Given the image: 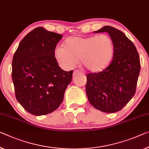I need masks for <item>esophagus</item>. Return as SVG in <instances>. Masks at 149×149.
I'll use <instances>...</instances> for the list:
<instances>
[{
	"label": "esophagus",
	"instance_id": "obj_1",
	"mask_svg": "<svg viewBox=\"0 0 149 149\" xmlns=\"http://www.w3.org/2000/svg\"><path fill=\"white\" fill-rule=\"evenodd\" d=\"M79 72H78V71H77V70H75V71H74V74H74V75H77V74H79Z\"/></svg>",
	"mask_w": 149,
	"mask_h": 149
}]
</instances>
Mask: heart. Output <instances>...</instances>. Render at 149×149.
Returning <instances> with one entry per match:
<instances>
[{
  "mask_svg": "<svg viewBox=\"0 0 149 149\" xmlns=\"http://www.w3.org/2000/svg\"><path fill=\"white\" fill-rule=\"evenodd\" d=\"M114 44L107 35L91 37H73L65 40L63 45H57L53 55L59 67L70 70L80 64L91 72L103 70L112 61Z\"/></svg>",
  "mask_w": 149,
  "mask_h": 149,
  "instance_id": "b5f03b06",
  "label": "heart"
}]
</instances>
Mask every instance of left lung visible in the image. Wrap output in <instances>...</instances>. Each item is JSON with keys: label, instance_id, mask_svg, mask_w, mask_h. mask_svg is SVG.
<instances>
[{"label": "left lung", "instance_id": "left-lung-1", "mask_svg": "<svg viewBox=\"0 0 149 149\" xmlns=\"http://www.w3.org/2000/svg\"><path fill=\"white\" fill-rule=\"evenodd\" d=\"M94 32L109 34L114 44V53L108 68L87 75L86 94L96 109L106 113L116 112L136 92L141 70L140 57L132 42L117 29L105 26Z\"/></svg>", "mask_w": 149, "mask_h": 149}]
</instances>
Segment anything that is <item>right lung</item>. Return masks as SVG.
<instances>
[{"label": "right lung", "mask_w": 149, "mask_h": 149, "mask_svg": "<svg viewBox=\"0 0 149 149\" xmlns=\"http://www.w3.org/2000/svg\"><path fill=\"white\" fill-rule=\"evenodd\" d=\"M62 37L42 26L37 27L21 40L13 56L15 96L25 110L35 116L57 109L72 81L73 70L63 71L53 55Z\"/></svg>", "instance_id": "right-lung-1"}]
</instances>
